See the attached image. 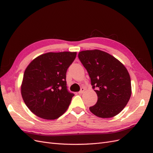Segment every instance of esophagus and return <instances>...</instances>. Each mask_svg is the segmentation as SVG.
<instances>
[{"instance_id":"34e87169","label":"esophagus","mask_w":153,"mask_h":153,"mask_svg":"<svg viewBox=\"0 0 153 153\" xmlns=\"http://www.w3.org/2000/svg\"><path fill=\"white\" fill-rule=\"evenodd\" d=\"M85 91V88H82L81 89H80V91L79 92V94H83L84 93V91Z\"/></svg>"}]
</instances>
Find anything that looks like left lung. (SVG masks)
<instances>
[{
  "instance_id": "obj_1",
  "label": "left lung",
  "mask_w": 153,
  "mask_h": 153,
  "mask_svg": "<svg viewBox=\"0 0 153 153\" xmlns=\"http://www.w3.org/2000/svg\"><path fill=\"white\" fill-rule=\"evenodd\" d=\"M79 58L98 97L95 105L89 107L91 112L101 118L120 114L132 94L130 77L125 65L113 56L97 49L81 51Z\"/></svg>"
}]
</instances>
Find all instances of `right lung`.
I'll list each match as a JSON object with an SVG mask.
<instances>
[{
	"label": "right lung",
	"mask_w": 153,
	"mask_h": 153,
	"mask_svg": "<svg viewBox=\"0 0 153 153\" xmlns=\"http://www.w3.org/2000/svg\"><path fill=\"white\" fill-rule=\"evenodd\" d=\"M76 56V52L47 53L30 63L21 91L25 105L33 114L53 120L65 112L74 96L67 89L66 73Z\"/></svg>",
	"instance_id": "right-lung-1"
}]
</instances>
